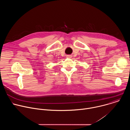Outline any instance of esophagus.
I'll return each mask as SVG.
<instances>
[{"mask_svg":"<svg viewBox=\"0 0 130 130\" xmlns=\"http://www.w3.org/2000/svg\"><path fill=\"white\" fill-rule=\"evenodd\" d=\"M66 58H71V55H67V57Z\"/></svg>","mask_w":130,"mask_h":130,"instance_id":"obj_1","label":"esophagus"}]
</instances>
